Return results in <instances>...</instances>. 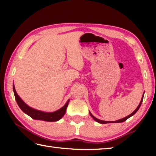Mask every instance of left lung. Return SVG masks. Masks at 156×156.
<instances>
[{
	"label": "left lung",
	"mask_w": 156,
	"mask_h": 156,
	"mask_svg": "<svg viewBox=\"0 0 156 156\" xmlns=\"http://www.w3.org/2000/svg\"><path fill=\"white\" fill-rule=\"evenodd\" d=\"M143 98H144V94L142 95V97L141 101H140V104H139V105L138 106V107L136 108V109H135V111H134V112H133V113H131L130 115H127V116H126V117H125V118H122V119H120V120H116V121H104V120H101L98 119V118H96V117H94V116L91 114L90 112H89V114H90V115L91 116V117L93 118V119H94V120H96V122H99V123H100V124H107V123H118V122H125V121H126V120H127L128 118H129L130 117H131L132 115H133L135 114V113H136L137 112H138V110L139 109L140 107L141 106V104H142V100H143Z\"/></svg>",
	"instance_id": "left-lung-1"
}]
</instances>
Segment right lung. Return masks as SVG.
I'll return each mask as SVG.
<instances>
[{"mask_svg":"<svg viewBox=\"0 0 156 156\" xmlns=\"http://www.w3.org/2000/svg\"><path fill=\"white\" fill-rule=\"evenodd\" d=\"M13 90H14L15 99L16 100V102L18 106L20 108V109L23 111V112L25 113L26 114L30 115L31 118L35 120H44L47 121V122H55V121H58L63 117L66 112V109L69 105V100L66 102V104L60 109L54 112H44L42 111L34 109L33 108L28 106L27 104H25L23 100L20 98L19 96L17 94L16 91L14 87V84L13 85Z\"/></svg>","mask_w":156,"mask_h":156,"instance_id":"right-lung-1","label":"right lung"}]
</instances>
